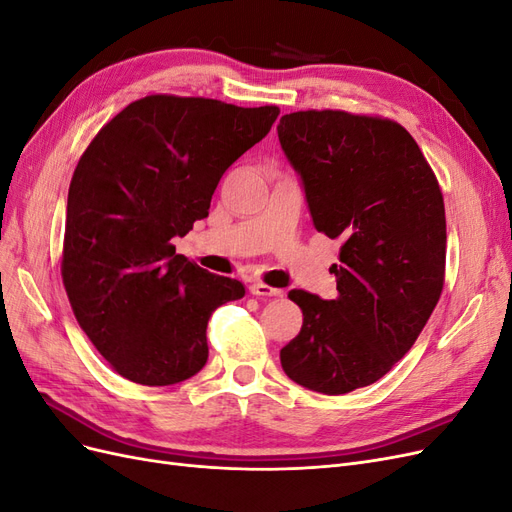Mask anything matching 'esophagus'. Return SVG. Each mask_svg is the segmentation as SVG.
I'll list each match as a JSON object with an SVG mask.
<instances>
[{
  "label": "esophagus",
  "mask_w": 512,
  "mask_h": 512,
  "mask_svg": "<svg viewBox=\"0 0 512 512\" xmlns=\"http://www.w3.org/2000/svg\"><path fill=\"white\" fill-rule=\"evenodd\" d=\"M250 292L256 294V297H282V290L280 288H273L269 284H262V282H256L250 286Z\"/></svg>",
  "instance_id": "1"
}]
</instances>
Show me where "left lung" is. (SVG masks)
<instances>
[{
  "label": "left lung",
  "mask_w": 512,
  "mask_h": 512,
  "mask_svg": "<svg viewBox=\"0 0 512 512\" xmlns=\"http://www.w3.org/2000/svg\"><path fill=\"white\" fill-rule=\"evenodd\" d=\"M318 232L342 239L337 297L290 290L303 312L282 348L286 376L324 395L374 384L421 335L444 288V198L423 151L397 121L297 111L277 126Z\"/></svg>",
  "instance_id": "left-lung-1"
}]
</instances>
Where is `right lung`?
Instances as JSON below:
<instances>
[{
	"mask_svg": "<svg viewBox=\"0 0 512 512\" xmlns=\"http://www.w3.org/2000/svg\"><path fill=\"white\" fill-rule=\"evenodd\" d=\"M280 108L168 94L128 104L74 168L61 280L76 322L119 376L168 386L205 367L207 322L241 282L200 269L173 241L209 215L222 175Z\"/></svg>",
	"mask_w": 512,
	"mask_h": 512,
	"instance_id": "right-lung-1",
	"label": "right lung"
}]
</instances>
